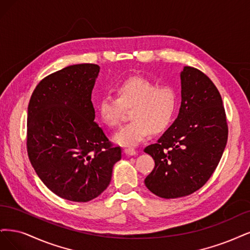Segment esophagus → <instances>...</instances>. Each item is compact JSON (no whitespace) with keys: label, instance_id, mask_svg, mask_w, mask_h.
Here are the masks:
<instances>
[{"label":"esophagus","instance_id":"34e87169","mask_svg":"<svg viewBox=\"0 0 250 250\" xmlns=\"http://www.w3.org/2000/svg\"><path fill=\"white\" fill-rule=\"evenodd\" d=\"M124 152H125L126 156H134V155H136V150L134 148H131V147L125 148Z\"/></svg>","mask_w":250,"mask_h":250}]
</instances>
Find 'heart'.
Returning <instances> with one entry per match:
<instances>
[{
    "mask_svg": "<svg viewBox=\"0 0 250 250\" xmlns=\"http://www.w3.org/2000/svg\"><path fill=\"white\" fill-rule=\"evenodd\" d=\"M117 98L103 94L95 108L102 122L116 126L123 107L130 108L132 119L114 134L113 140L122 146L133 147L150 133H161L170 125L176 109V94L170 86H157L142 77H131L116 87Z\"/></svg>",
    "mask_w": 250,
    "mask_h": 250,
    "instance_id": "1",
    "label": "heart"
}]
</instances>
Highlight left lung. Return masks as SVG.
Returning a JSON list of instances; mask_svg holds the SVG:
<instances>
[{
  "mask_svg": "<svg viewBox=\"0 0 250 250\" xmlns=\"http://www.w3.org/2000/svg\"><path fill=\"white\" fill-rule=\"evenodd\" d=\"M178 118L157 143L144 148L155 167L144 180L162 198L192 194L211 178L228 142V124L221 95L204 72L184 66Z\"/></svg>",
  "mask_w": 250,
  "mask_h": 250,
  "instance_id": "1",
  "label": "left lung"
}]
</instances>
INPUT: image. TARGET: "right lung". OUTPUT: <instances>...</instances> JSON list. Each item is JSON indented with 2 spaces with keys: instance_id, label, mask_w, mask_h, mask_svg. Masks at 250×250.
Masks as SVG:
<instances>
[{
  "instance_id": "add662e5",
  "label": "right lung",
  "mask_w": 250,
  "mask_h": 250,
  "mask_svg": "<svg viewBox=\"0 0 250 250\" xmlns=\"http://www.w3.org/2000/svg\"><path fill=\"white\" fill-rule=\"evenodd\" d=\"M96 64H75L45 77L28 106L30 162L45 186L61 198L86 203L106 190L122 148L94 122L91 93Z\"/></svg>"
}]
</instances>
